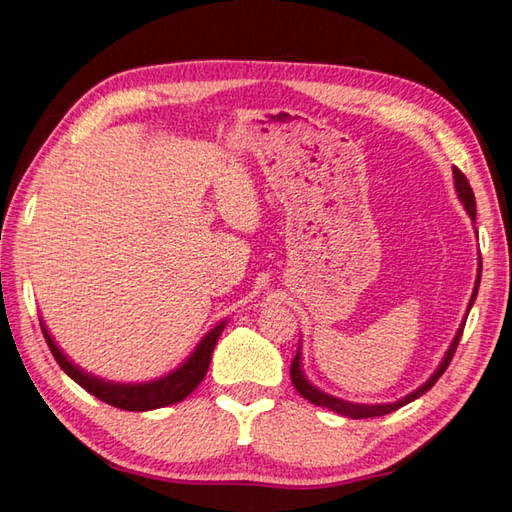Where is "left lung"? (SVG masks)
Wrapping results in <instances>:
<instances>
[{"instance_id":"obj_1","label":"left lung","mask_w":512,"mask_h":512,"mask_svg":"<svg viewBox=\"0 0 512 512\" xmlns=\"http://www.w3.org/2000/svg\"><path fill=\"white\" fill-rule=\"evenodd\" d=\"M453 179H455V190H457V197H459V202L464 204V208H466L468 217L473 219V222H475V217H477V210H475V208H477V206H475V195H473V188H470L468 179L464 177V173H462V170H459V168H453ZM479 279H482V257H479L477 282H475V288H473V295H470V302H468V308H466L464 322L459 324L457 333H455V337H453V342H450L448 350H446L444 357H442V362H439V366L435 368V373L430 375V377L426 379V382H424L422 386L415 388L413 393H408V395H404L402 399H397V402H388V404H355V402H346V399H339V397H335V395H328V393H324L322 388H317L315 384H310V382H308V377H306L304 368H302V346L297 348V355H295V359H293V366H290V379H293V384H295V388H297V393L302 395L304 399H308L310 404H317V406L330 408V410H335V413L344 415V417H350V419L382 417V415L393 413V410L402 408V406H406V404H410V402H415L417 397H422L424 393H428V390L435 386L437 379L442 377V375H444V370L448 368L450 359H453L455 350H457V344H459V339H462V333H464L466 317H468L470 308H473L475 299H477Z\"/></svg>"}]
</instances>
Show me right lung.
Here are the masks:
<instances>
[{"label": "right lung", "instance_id": "1", "mask_svg": "<svg viewBox=\"0 0 512 512\" xmlns=\"http://www.w3.org/2000/svg\"><path fill=\"white\" fill-rule=\"evenodd\" d=\"M226 322L228 319L210 328L208 333L199 339V344L195 346L193 353H190L177 368L170 370V373L157 379H148V382L126 384V382H110V379L97 377L93 373H88V370H84L82 366H77L73 359H68L64 350L57 346L55 337L50 335L48 326L44 324V319H39L50 353H53L57 364L62 366L64 373L73 379V382H77L84 390H88L90 395H95L106 404L122 410H135V413H144V410H155V408L177 404L193 393V390L202 384V379L210 366V357H213V348L217 344L219 335H222V330L226 328Z\"/></svg>", "mask_w": 512, "mask_h": 512}]
</instances>
